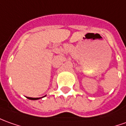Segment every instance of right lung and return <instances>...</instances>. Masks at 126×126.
<instances>
[{
	"instance_id": "add662e5",
	"label": "right lung",
	"mask_w": 126,
	"mask_h": 126,
	"mask_svg": "<svg viewBox=\"0 0 126 126\" xmlns=\"http://www.w3.org/2000/svg\"><path fill=\"white\" fill-rule=\"evenodd\" d=\"M46 96V95H45ZM45 96H43V97H40V98H32V97H27L28 99H30V100H38V99H41V98H43V97H45Z\"/></svg>"
}]
</instances>
